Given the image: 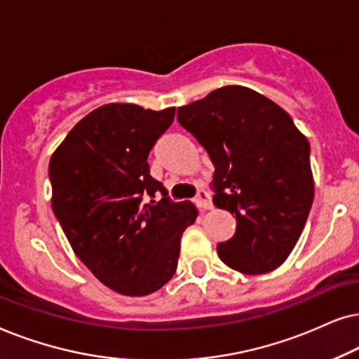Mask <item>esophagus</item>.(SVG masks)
I'll return each instance as SVG.
<instances>
[{"instance_id": "esophagus-1", "label": "esophagus", "mask_w": 359, "mask_h": 359, "mask_svg": "<svg viewBox=\"0 0 359 359\" xmlns=\"http://www.w3.org/2000/svg\"><path fill=\"white\" fill-rule=\"evenodd\" d=\"M195 203H197V207L200 210H212L213 208L212 200H210V195L205 192V190H200L197 197H195Z\"/></svg>"}]
</instances>
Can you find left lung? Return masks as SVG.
I'll return each mask as SVG.
<instances>
[{"label":"left lung","mask_w":359,"mask_h":359,"mask_svg":"<svg viewBox=\"0 0 359 359\" xmlns=\"http://www.w3.org/2000/svg\"><path fill=\"white\" fill-rule=\"evenodd\" d=\"M177 119L215 165V207L235 215L236 233L218 256L243 274L287 259L313 202L310 144L289 113L264 95L226 85L177 109Z\"/></svg>","instance_id":"obj_1"}]
</instances>
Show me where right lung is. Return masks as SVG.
I'll return each mask as SVG.
<instances>
[{
    "label": "right lung",
    "mask_w": 359,
    "mask_h": 359,
    "mask_svg": "<svg viewBox=\"0 0 359 359\" xmlns=\"http://www.w3.org/2000/svg\"><path fill=\"white\" fill-rule=\"evenodd\" d=\"M175 108L103 104L72 128L49 162L52 210L72 250L100 283L142 297L175 274L180 238L197 218L149 174L147 156ZM151 196V203L142 200ZM159 198V201H154Z\"/></svg>",
    "instance_id": "1"
}]
</instances>
